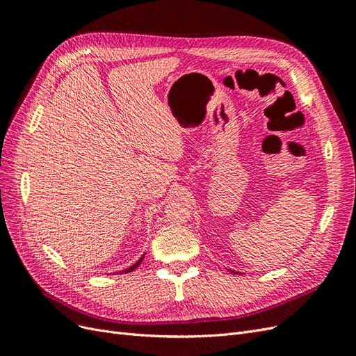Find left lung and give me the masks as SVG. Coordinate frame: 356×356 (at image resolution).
Listing matches in <instances>:
<instances>
[{
  "label": "left lung",
  "instance_id": "obj_1",
  "mask_svg": "<svg viewBox=\"0 0 356 356\" xmlns=\"http://www.w3.org/2000/svg\"><path fill=\"white\" fill-rule=\"evenodd\" d=\"M230 272H232V273H234V275H242L241 272H236V270H230Z\"/></svg>",
  "mask_w": 356,
  "mask_h": 356
}]
</instances>
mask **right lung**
Listing matches in <instances>:
<instances>
[{"mask_svg": "<svg viewBox=\"0 0 356 356\" xmlns=\"http://www.w3.org/2000/svg\"><path fill=\"white\" fill-rule=\"evenodd\" d=\"M144 257H145V254H143L141 257H139V260L136 261V263H134L132 266H129L127 268H124V270H120V273H129V272H134L135 270V268L139 266V264H141L143 263V260H144ZM117 275V273H115Z\"/></svg>", "mask_w": 356, "mask_h": 356, "instance_id": "right-lung-1", "label": "right lung"}]
</instances>
